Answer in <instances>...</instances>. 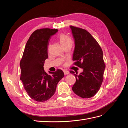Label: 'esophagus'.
Returning a JSON list of instances; mask_svg holds the SVG:
<instances>
[{
	"label": "esophagus",
	"instance_id": "obj_1",
	"mask_svg": "<svg viewBox=\"0 0 128 128\" xmlns=\"http://www.w3.org/2000/svg\"><path fill=\"white\" fill-rule=\"evenodd\" d=\"M64 74L65 75H68V74H69V72L68 71V70H64Z\"/></svg>",
	"mask_w": 128,
	"mask_h": 128
}]
</instances>
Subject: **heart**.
I'll return each mask as SVG.
<instances>
[{"instance_id":"b5f03b06","label":"heart","mask_w":128,"mask_h":128,"mask_svg":"<svg viewBox=\"0 0 128 128\" xmlns=\"http://www.w3.org/2000/svg\"><path fill=\"white\" fill-rule=\"evenodd\" d=\"M59 38L60 42L62 46L68 43V42H72L71 38L65 34H61L59 36Z\"/></svg>"}]
</instances>
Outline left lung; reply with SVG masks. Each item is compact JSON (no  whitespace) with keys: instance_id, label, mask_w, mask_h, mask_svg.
<instances>
[{"instance_id":"8db88e82","label":"left lung","mask_w":128,"mask_h":128,"mask_svg":"<svg viewBox=\"0 0 128 128\" xmlns=\"http://www.w3.org/2000/svg\"><path fill=\"white\" fill-rule=\"evenodd\" d=\"M75 41L72 60L74 64L83 69L79 75L72 70L76 82L72 90L76 94L83 98L94 96L99 91L104 79L105 64L103 53L98 42L86 30L70 26Z\"/></svg>"}]
</instances>
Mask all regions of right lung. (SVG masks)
Returning a JSON list of instances; mask_svg holds the SVG:
<instances>
[{
    "mask_svg": "<svg viewBox=\"0 0 128 128\" xmlns=\"http://www.w3.org/2000/svg\"><path fill=\"white\" fill-rule=\"evenodd\" d=\"M58 32V29L49 28L34 31L26 42L20 61V80L30 97L38 102L51 98L58 82L64 76L60 69L48 72V74L43 67L45 60L48 58L50 40Z\"/></svg>",
    "mask_w": 128,
    "mask_h": 128,
    "instance_id": "add662e5",
    "label": "right lung"
}]
</instances>
